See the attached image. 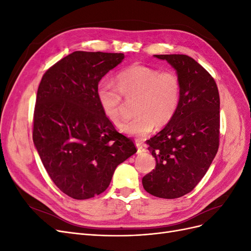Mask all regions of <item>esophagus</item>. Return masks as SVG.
<instances>
[{"instance_id": "1", "label": "esophagus", "mask_w": 251, "mask_h": 251, "mask_svg": "<svg viewBox=\"0 0 251 251\" xmlns=\"http://www.w3.org/2000/svg\"><path fill=\"white\" fill-rule=\"evenodd\" d=\"M136 146H137L138 149V153H143V151H146V147H144V144H142L140 141H136Z\"/></svg>"}]
</instances>
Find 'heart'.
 <instances>
[{
	"instance_id": "heart-1",
	"label": "heart",
	"mask_w": 251,
	"mask_h": 251,
	"mask_svg": "<svg viewBox=\"0 0 251 251\" xmlns=\"http://www.w3.org/2000/svg\"><path fill=\"white\" fill-rule=\"evenodd\" d=\"M123 96L130 100L136 96V115L120 125V131L142 138L158 126L168 125L176 116L181 101V81L174 71H160L157 68L133 64L120 70L115 85L103 79L96 87V98L101 112L112 124L120 121Z\"/></svg>"
}]
</instances>
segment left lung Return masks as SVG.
Listing matches in <instances>:
<instances>
[{
  "label": "left lung",
  "mask_w": 251,
  "mask_h": 251,
  "mask_svg": "<svg viewBox=\"0 0 251 251\" xmlns=\"http://www.w3.org/2000/svg\"><path fill=\"white\" fill-rule=\"evenodd\" d=\"M155 56L176 69L181 101L176 116L147 141L156 168L142 178V185L158 198L176 199L193 191L217 154L220 96L214 77L191 56Z\"/></svg>",
  "instance_id": "left-lung-1"
}]
</instances>
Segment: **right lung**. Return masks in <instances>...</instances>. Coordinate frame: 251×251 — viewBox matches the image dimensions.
<instances>
[{
	"instance_id": "1",
	"label": "right lung",
	"mask_w": 251,
	"mask_h": 251,
	"mask_svg": "<svg viewBox=\"0 0 251 251\" xmlns=\"http://www.w3.org/2000/svg\"><path fill=\"white\" fill-rule=\"evenodd\" d=\"M124 58V53L75 51L50 67L37 89L34 146L51 180L73 199L103 193L117 165L137 151L96 98L98 82Z\"/></svg>"
}]
</instances>
